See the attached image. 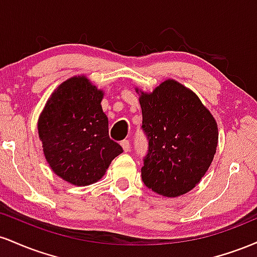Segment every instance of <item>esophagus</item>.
Wrapping results in <instances>:
<instances>
[{
    "instance_id": "esophagus-1",
    "label": "esophagus",
    "mask_w": 257,
    "mask_h": 257,
    "mask_svg": "<svg viewBox=\"0 0 257 257\" xmlns=\"http://www.w3.org/2000/svg\"><path fill=\"white\" fill-rule=\"evenodd\" d=\"M120 145H122L124 152H128L129 150H131V143H129V140H123L122 143H120Z\"/></svg>"
}]
</instances>
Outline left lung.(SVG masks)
Listing matches in <instances>:
<instances>
[{
	"label": "left lung",
	"instance_id": "obj_1",
	"mask_svg": "<svg viewBox=\"0 0 257 257\" xmlns=\"http://www.w3.org/2000/svg\"><path fill=\"white\" fill-rule=\"evenodd\" d=\"M139 93V89L137 88ZM143 131L149 140L141 178L164 197H179L196 187L216 152L219 131L198 96L174 79L152 93L140 90Z\"/></svg>",
	"mask_w": 257,
	"mask_h": 257
}]
</instances>
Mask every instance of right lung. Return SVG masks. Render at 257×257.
Returning <instances> with one entry per match:
<instances>
[{
    "label": "right lung",
    "mask_w": 257,
    "mask_h": 257,
    "mask_svg": "<svg viewBox=\"0 0 257 257\" xmlns=\"http://www.w3.org/2000/svg\"><path fill=\"white\" fill-rule=\"evenodd\" d=\"M104 91L85 76L61 83L38 118V137L52 170L65 181L87 186L99 181L123 149L108 137L101 107Z\"/></svg>",
    "instance_id": "obj_1"
}]
</instances>
